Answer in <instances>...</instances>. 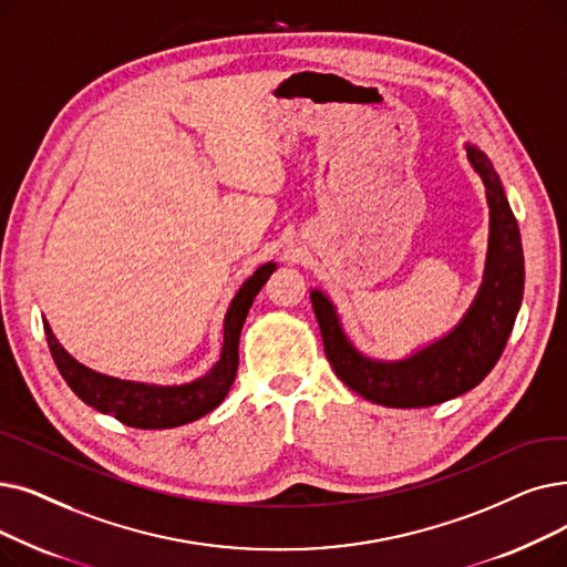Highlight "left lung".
Masks as SVG:
<instances>
[{
  "label": "left lung",
  "mask_w": 567,
  "mask_h": 567,
  "mask_svg": "<svg viewBox=\"0 0 567 567\" xmlns=\"http://www.w3.org/2000/svg\"><path fill=\"white\" fill-rule=\"evenodd\" d=\"M467 159L486 185L491 234L484 282L458 327L403 361H375L344 338L333 303L310 291L324 352L336 375L359 396L386 408H429L477 386L501 359L524 297V252L514 213L488 157L467 145Z\"/></svg>",
  "instance_id": "1"
}]
</instances>
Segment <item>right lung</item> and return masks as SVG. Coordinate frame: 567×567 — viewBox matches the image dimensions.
<instances>
[{
    "label": "right lung",
    "instance_id": "obj_1",
    "mask_svg": "<svg viewBox=\"0 0 567 567\" xmlns=\"http://www.w3.org/2000/svg\"><path fill=\"white\" fill-rule=\"evenodd\" d=\"M274 270L276 264H264L255 270L252 278L243 282L225 317V344L219 361L213 365L208 375L189 384L157 386L94 373L62 348L43 319L48 348H51L58 371L62 373L71 391L94 410L111 414L117 422L134 429H174L189 424L215 410L229 393L238 371L240 329L255 297Z\"/></svg>",
    "mask_w": 567,
    "mask_h": 567
}]
</instances>
